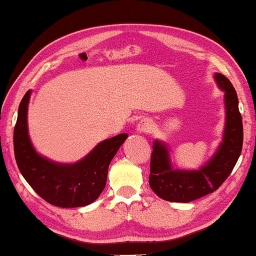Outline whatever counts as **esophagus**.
<instances>
[{
  "label": "esophagus",
  "instance_id": "34e87169",
  "mask_svg": "<svg viewBox=\"0 0 256 256\" xmlns=\"http://www.w3.org/2000/svg\"><path fill=\"white\" fill-rule=\"evenodd\" d=\"M152 129V124L150 120H148V119L140 120V122H139V124H138V126H137L138 132H140V134H147V132H150Z\"/></svg>",
  "mask_w": 256,
  "mask_h": 256
}]
</instances>
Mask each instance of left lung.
Wrapping results in <instances>:
<instances>
[{"mask_svg": "<svg viewBox=\"0 0 256 256\" xmlns=\"http://www.w3.org/2000/svg\"><path fill=\"white\" fill-rule=\"evenodd\" d=\"M214 79L224 91L225 124L218 149L198 170L174 167L167 144L156 139L152 144L149 186L160 198L176 203H190L215 192L232 172L242 152L243 124L238 98L233 84L216 72Z\"/></svg>", "mask_w": 256, "mask_h": 256, "instance_id": "1", "label": "left lung"}]
</instances>
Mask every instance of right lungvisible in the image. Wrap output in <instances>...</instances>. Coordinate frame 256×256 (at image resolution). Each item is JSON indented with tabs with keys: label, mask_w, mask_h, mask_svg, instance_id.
<instances>
[{
	"label": "right lung",
	"mask_w": 256,
	"mask_h": 256,
	"mask_svg": "<svg viewBox=\"0 0 256 256\" xmlns=\"http://www.w3.org/2000/svg\"><path fill=\"white\" fill-rule=\"evenodd\" d=\"M28 90L18 106L14 128V155L22 176L38 196L58 207L86 206L98 198L107 182L108 167L128 134H120L99 142L82 159L58 162L38 154L28 136Z\"/></svg>",
	"instance_id": "obj_1"
}]
</instances>
